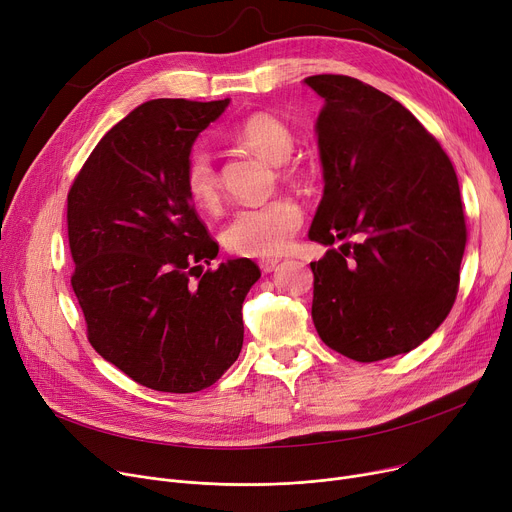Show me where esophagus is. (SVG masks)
Returning a JSON list of instances; mask_svg holds the SVG:
<instances>
[{
	"mask_svg": "<svg viewBox=\"0 0 512 512\" xmlns=\"http://www.w3.org/2000/svg\"><path fill=\"white\" fill-rule=\"evenodd\" d=\"M258 266L262 268V273H273V270L279 268V260L277 258H262L258 262Z\"/></svg>",
	"mask_w": 512,
	"mask_h": 512,
	"instance_id": "obj_1",
	"label": "esophagus"
}]
</instances>
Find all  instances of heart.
<instances>
[{
  "mask_svg": "<svg viewBox=\"0 0 512 512\" xmlns=\"http://www.w3.org/2000/svg\"><path fill=\"white\" fill-rule=\"evenodd\" d=\"M235 140L268 163H285L293 153V134L279 117L254 113L235 130ZM184 184L190 200L202 210H215L221 200V179L208 150L196 148L186 161ZM302 225V208L289 198L244 208L229 221L223 242L229 252L246 258L281 254Z\"/></svg>",
  "mask_w": 512,
  "mask_h": 512,
  "instance_id": "1",
  "label": "heart"
}]
</instances>
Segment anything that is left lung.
<instances>
[{
	"label": "left lung",
	"mask_w": 512,
	"mask_h": 512,
	"mask_svg": "<svg viewBox=\"0 0 512 512\" xmlns=\"http://www.w3.org/2000/svg\"><path fill=\"white\" fill-rule=\"evenodd\" d=\"M324 101V194L308 237L320 339L355 362L409 353L455 304L467 242L453 163L399 101L357 78L304 80Z\"/></svg>",
	"instance_id": "1"
}]
</instances>
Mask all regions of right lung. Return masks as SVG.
Segmentation results:
<instances>
[{"mask_svg": "<svg viewBox=\"0 0 512 512\" xmlns=\"http://www.w3.org/2000/svg\"><path fill=\"white\" fill-rule=\"evenodd\" d=\"M227 105H138L101 138L68 194L72 289L88 341L161 393H198L231 368L244 345V299L260 279L250 258L202 273L219 246L184 184L196 138Z\"/></svg>", "mask_w": 512, "mask_h": 512, "instance_id": "add662e5", "label": "right lung"}]
</instances>
